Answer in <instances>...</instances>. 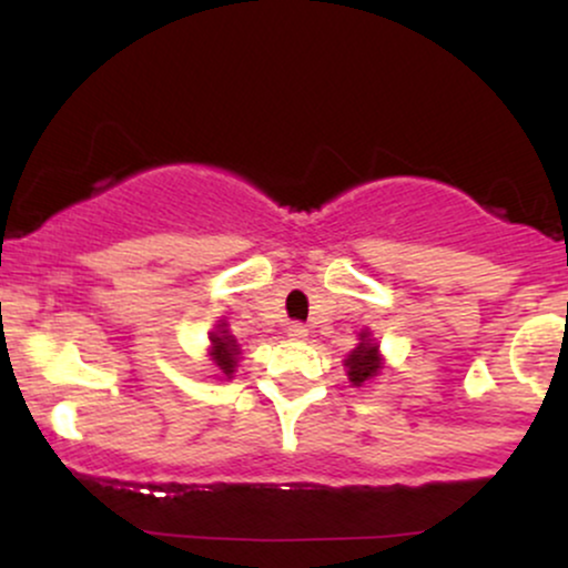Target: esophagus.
<instances>
[{
	"label": "esophagus",
	"instance_id": "esophagus-1",
	"mask_svg": "<svg viewBox=\"0 0 568 568\" xmlns=\"http://www.w3.org/2000/svg\"><path fill=\"white\" fill-rule=\"evenodd\" d=\"M285 334H288V338H296V342H302V338H306L310 331H306L304 323H291L288 328H285Z\"/></svg>",
	"mask_w": 568,
	"mask_h": 568
}]
</instances>
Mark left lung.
I'll return each instance as SVG.
<instances>
[{
	"label": "left lung",
	"mask_w": 568,
	"mask_h": 568,
	"mask_svg": "<svg viewBox=\"0 0 568 568\" xmlns=\"http://www.w3.org/2000/svg\"><path fill=\"white\" fill-rule=\"evenodd\" d=\"M344 366H347V376L355 387H363V384L374 379V376L384 368L382 355H379V344L371 338L368 331H363L361 344L349 352L347 361H344Z\"/></svg>",
	"instance_id": "obj_1"
}]
</instances>
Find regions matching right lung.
Returning a JSON list of instances; mask_svg holds the SVG:
<instances>
[{
  "instance_id": "1",
  "label": "right lung",
  "mask_w": 568,
  "mask_h": 568,
  "mask_svg": "<svg viewBox=\"0 0 568 568\" xmlns=\"http://www.w3.org/2000/svg\"><path fill=\"white\" fill-rule=\"evenodd\" d=\"M237 357H240L237 338L230 334L226 323H219V328L211 334V361H213V366L221 371V376L232 379L234 368H237Z\"/></svg>"
}]
</instances>
